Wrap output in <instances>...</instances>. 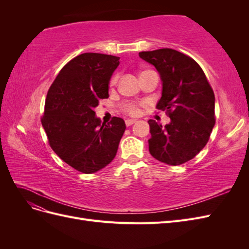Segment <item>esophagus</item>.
<instances>
[{
	"mask_svg": "<svg viewBox=\"0 0 249 249\" xmlns=\"http://www.w3.org/2000/svg\"><path fill=\"white\" fill-rule=\"evenodd\" d=\"M135 123H136V120H135V119H126L125 120V125L126 126H130V125H132Z\"/></svg>",
	"mask_w": 249,
	"mask_h": 249,
	"instance_id": "1",
	"label": "esophagus"
}]
</instances>
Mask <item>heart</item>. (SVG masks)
I'll return each mask as SVG.
<instances>
[{"instance_id": "obj_1", "label": "heart", "mask_w": 249, "mask_h": 249, "mask_svg": "<svg viewBox=\"0 0 249 249\" xmlns=\"http://www.w3.org/2000/svg\"><path fill=\"white\" fill-rule=\"evenodd\" d=\"M117 81V77H113L111 80V84L114 85ZM122 109L125 113V114L130 116H137L140 112V106L136 103L126 102L122 105Z\"/></svg>"}]
</instances>
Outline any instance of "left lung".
I'll return each mask as SVG.
<instances>
[{"mask_svg": "<svg viewBox=\"0 0 249 249\" xmlns=\"http://www.w3.org/2000/svg\"><path fill=\"white\" fill-rule=\"evenodd\" d=\"M153 64L162 82L157 109L165 111L171 123L162 126L149 119V153L158 161L180 165L193 159L208 143L215 124V95L199 64L172 49L139 53Z\"/></svg>", "mask_w": 249, "mask_h": 249, "instance_id": "left-lung-1", "label": "left lung"}]
</instances>
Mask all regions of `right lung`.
<instances>
[{
  "label": "right lung",
  "mask_w": 249,
  "mask_h": 249,
  "mask_svg": "<svg viewBox=\"0 0 249 249\" xmlns=\"http://www.w3.org/2000/svg\"><path fill=\"white\" fill-rule=\"evenodd\" d=\"M119 57L84 53L67 62L51 85L41 124L60 159L83 173H93L114 159L125 131L124 119L101 124L93 109L109 97Z\"/></svg>",
  "instance_id": "add662e5"
}]
</instances>
